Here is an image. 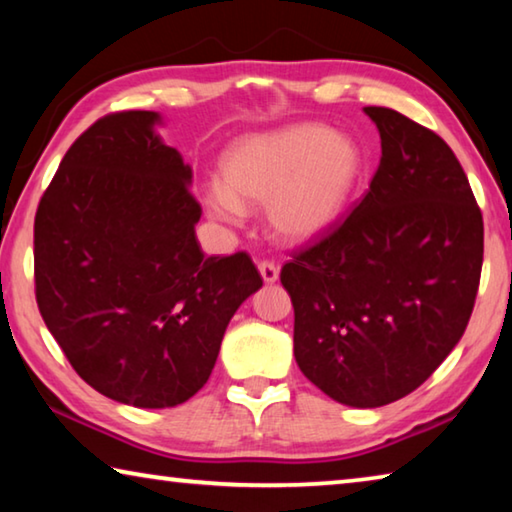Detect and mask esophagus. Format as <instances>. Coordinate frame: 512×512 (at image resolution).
<instances>
[{
    "instance_id": "34e87169",
    "label": "esophagus",
    "mask_w": 512,
    "mask_h": 512,
    "mask_svg": "<svg viewBox=\"0 0 512 512\" xmlns=\"http://www.w3.org/2000/svg\"><path fill=\"white\" fill-rule=\"evenodd\" d=\"M257 268L266 284H273V282H277V277H280V268H277L273 262H259Z\"/></svg>"
}]
</instances>
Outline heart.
<instances>
[{"label": "heart", "mask_w": 512, "mask_h": 512, "mask_svg": "<svg viewBox=\"0 0 512 512\" xmlns=\"http://www.w3.org/2000/svg\"><path fill=\"white\" fill-rule=\"evenodd\" d=\"M221 185L205 189L214 221L239 225L244 207H262L271 235L289 246L323 239L343 219L366 176V155L352 135L302 121L248 133L221 155Z\"/></svg>", "instance_id": "b5f03b06"}]
</instances>
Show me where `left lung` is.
Returning a JSON list of instances; mask_svg holds the SVG:
<instances>
[{
	"label": "left lung",
	"mask_w": 512,
	"mask_h": 512,
	"mask_svg": "<svg viewBox=\"0 0 512 512\" xmlns=\"http://www.w3.org/2000/svg\"><path fill=\"white\" fill-rule=\"evenodd\" d=\"M381 160L332 235L284 264L293 354L339 404L377 409L415 391L456 348L483 264V219L454 151L391 108L368 106Z\"/></svg>",
	"instance_id": "obj_1"
}]
</instances>
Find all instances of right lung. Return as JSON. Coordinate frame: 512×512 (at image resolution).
I'll return each instance as SVG.
<instances>
[{"label": "right lung", "mask_w": 512, "mask_h": 512, "mask_svg": "<svg viewBox=\"0 0 512 512\" xmlns=\"http://www.w3.org/2000/svg\"><path fill=\"white\" fill-rule=\"evenodd\" d=\"M158 126L153 110L90 126L60 162L33 230L51 336L94 391L137 409L201 391L230 318L262 289L246 253L203 255L192 167Z\"/></svg>", "instance_id": "add662e5"}]
</instances>
